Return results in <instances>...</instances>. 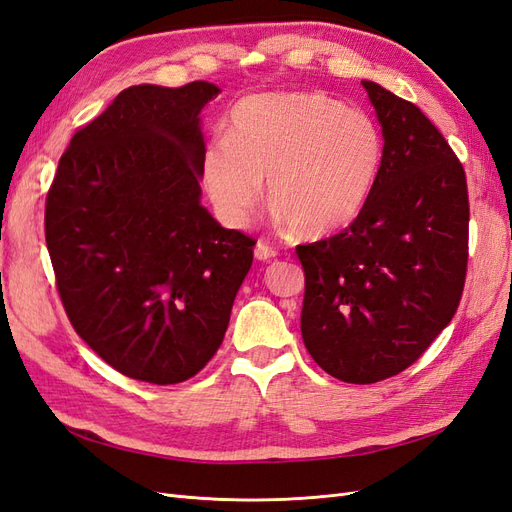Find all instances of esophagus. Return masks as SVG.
Segmentation results:
<instances>
[{
	"instance_id": "34e87169",
	"label": "esophagus",
	"mask_w": 512,
	"mask_h": 512,
	"mask_svg": "<svg viewBox=\"0 0 512 512\" xmlns=\"http://www.w3.org/2000/svg\"><path fill=\"white\" fill-rule=\"evenodd\" d=\"M254 256H256L258 260H273V258L277 256V250H275L273 245H269V243H265V241H258L256 247H254Z\"/></svg>"
}]
</instances>
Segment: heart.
Masks as SVG:
<instances>
[{"label": "heart", "instance_id": "1", "mask_svg": "<svg viewBox=\"0 0 512 512\" xmlns=\"http://www.w3.org/2000/svg\"><path fill=\"white\" fill-rule=\"evenodd\" d=\"M384 141L378 123L322 91L256 96L230 115L200 160L215 209L241 226L267 203L294 237L333 235L359 218L374 192Z\"/></svg>", "mask_w": 512, "mask_h": 512}]
</instances>
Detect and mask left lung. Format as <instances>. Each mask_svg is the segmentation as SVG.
Wrapping results in <instances>:
<instances>
[{"label":"left lung","instance_id":"obj_1","mask_svg":"<svg viewBox=\"0 0 512 512\" xmlns=\"http://www.w3.org/2000/svg\"><path fill=\"white\" fill-rule=\"evenodd\" d=\"M382 123L380 173L348 228L297 245L303 344L333 378L380 382L408 369L453 320L468 271V183L416 104L363 81Z\"/></svg>","mask_w":512,"mask_h":512}]
</instances>
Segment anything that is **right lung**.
<instances>
[{"label": "right lung", "instance_id": "add662e5", "mask_svg": "<svg viewBox=\"0 0 512 512\" xmlns=\"http://www.w3.org/2000/svg\"><path fill=\"white\" fill-rule=\"evenodd\" d=\"M220 89H123L76 130L46 194L59 299L83 342L151 384L196 376L218 352L252 237L200 205V108Z\"/></svg>", "mask_w": 512, "mask_h": 512}]
</instances>
